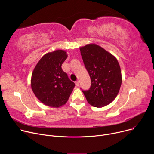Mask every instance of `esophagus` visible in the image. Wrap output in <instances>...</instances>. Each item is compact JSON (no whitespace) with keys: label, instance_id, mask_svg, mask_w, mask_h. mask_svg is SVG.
Returning <instances> with one entry per match:
<instances>
[{"label":"esophagus","instance_id":"34e87169","mask_svg":"<svg viewBox=\"0 0 154 154\" xmlns=\"http://www.w3.org/2000/svg\"><path fill=\"white\" fill-rule=\"evenodd\" d=\"M79 81H77V82H75V85H76V86H79Z\"/></svg>","mask_w":154,"mask_h":154}]
</instances>
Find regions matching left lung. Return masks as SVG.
Masks as SVG:
<instances>
[{
  "mask_svg": "<svg viewBox=\"0 0 154 154\" xmlns=\"http://www.w3.org/2000/svg\"><path fill=\"white\" fill-rule=\"evenodd\" d=\"M84 66L91 80L88 91H82L88 103L106 106L117 97L122 84L119 63L115 57L95 44L80 48Z\"/></svg>",
  "mask_w": 154,
  "mask_h": 154,
  "instance_id": "8db88e82",
  "label": "left lung"
}]
</instances>
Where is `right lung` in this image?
Segmentation results:
<instances>
[{
	"mask_svg": "<svg viewBox=\"0 0 154 154\" xmlns=\"http://www.w3.org/2000/svg\"><path fill=\"white\" fill-rule=\"evenodd\" d=\"M67 58V52L63 50L48 52L40 59L32 72V91L47 106L58 108L66 104L75 85L61 67Z\"/></svg>",
	"mask_w": 154,
	"mask_h": 154,
	"instance_id": "obj_1",
	"label": "right lung"
}]
</instances>
